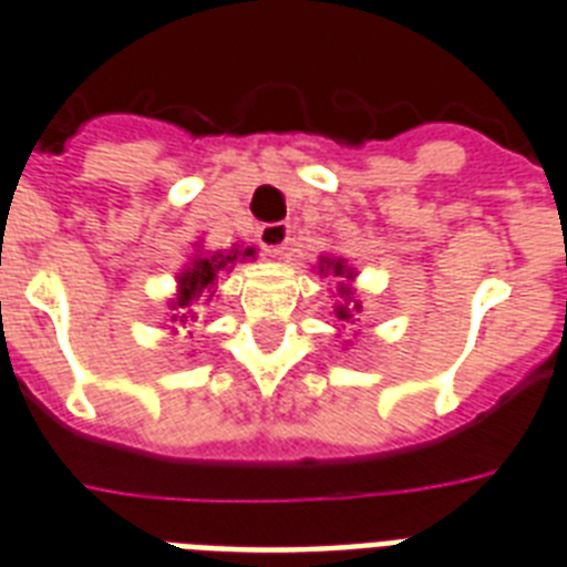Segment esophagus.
<instances>
[{
    "label": "esophagus",
    "instance_id": "1",
    "mask_svg": "<svg viewBox=\"0 0 567 567\" xmlns=\"http://www.w3.org/2000/svg\"><path fill=\"white\" fill-rule=\"evenodd\" d=\"M291 241V227L285 220H276V224H261L259 227V244L270 256H282L285 244Z\"/></svg>",
    "mask_w": 567,
    "mask_h": 567
}]
</instances>
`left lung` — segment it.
<instances>
[{"label": "left lung", "mask_w": 567, "mask_h": 567, "mask_svg": "<svg viewBox=\"0 0 567 567\" xmlns=\"http://www.w3.org/2000/svg\"><path fill=\"white\" fill-rule=\"evenodd\" d=\"M326 261V268H331V270H334V276H347V265H343V261H334V259H323ZM347 279H349V276H347ZM338 317H340V320H347V317H352V315H349V311H347V308H338Z\"/></svg>", "instance_id": "obj_1"}]
</instances>
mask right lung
Here are the masks:
<instances>
[{"instance_id":"1","label":"right lung","mask_w":567,"mask_h":567,"mask_svg":"<svg viewBox=\"0 0 567 567\" xmlns=\"http://www.w3.org/2000/svg\"><path fill=\"white\" fill-rule=\"evenodd\" d=\"M238 256H241V252L236 250V252H229V256L218 252V256H212V259H197L188 274L179 276V288H183V293H179L177 306H188V302L204 291V288L215 285V274L227 268V265H233ZM244 256H252V250H244Z\"/></svg>"}]
</instances>
